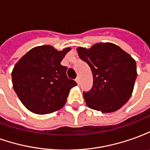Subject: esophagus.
Here are the masks:
<instances>
[{
	"label": "esophagus",
	"mask_w": 150,
	"mask_h": 150,
	"mask_svg": "<svg viewBox=\"0 0 150 150\" xmlns=\"http://www.w3.org/2000/svg\"><path fill=\"white\" fill-rule=\"evenodd\" d=\"M75 82H76V83H79V77H77V78L75 79Z\"/></svg>",
	"instance_id": "obj_1"
}]
</instances>
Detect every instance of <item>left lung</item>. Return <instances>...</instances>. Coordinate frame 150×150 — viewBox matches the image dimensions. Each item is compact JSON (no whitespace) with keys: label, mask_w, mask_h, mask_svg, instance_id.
Here are the masks:
<instances>
[{"label":"left lung","mask_w":150,"mask_h":150,"mask_svg":"<svg viewBox=\"0 0 150 150\" xmlns=\"http://www.w3.org/2000/svg\"><path fill=\"white\" fill-rule=\"evenodd\" d=\"M76 50L93 75L91 90L83 92L88 107L103 113L118 110L132 96L137 75L135 60L111 42L96 43L89 49L79 46Z\"/></svg>","instance_id":"obj_1"}]
</instances>
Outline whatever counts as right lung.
<instances>
[{
  "instance_id": "obj_1",
  "label": "right lung",
  "mask_w": 150,
  "mask_h": 150,
  "mask_svg": "<svg viewBox=\"0 0 150 150\" xmlns=\"http://www.w3.org/2000/svg\"><path fill=\"white\" fill-rule=\"evenodd\" d=\"M70 47L57 50L52 46H36L18 60L12 71L13 88L25 107L39 115L62 108L70 90L77 85L67 76L60 63Z\"/></svg>"
}]
</instances>
